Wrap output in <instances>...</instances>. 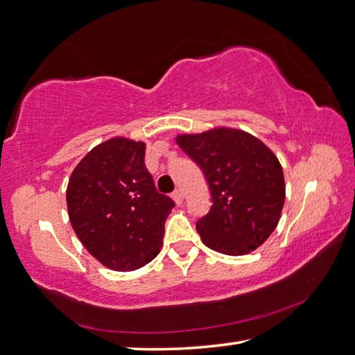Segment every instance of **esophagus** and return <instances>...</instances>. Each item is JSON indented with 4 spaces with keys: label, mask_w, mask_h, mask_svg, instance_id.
Segmentation results:
<instances>
[{
    "label": "esophagus",
    "mask_w": 355,
    "mask_h": 355,
    "mask_svg": "<svg viewBox=\"0 0 355 355\" xmlns=\"http://www.w3.org/2000/svg\"><path fill=\"white\" fill-rule=\"evenodd\" d=\"M171 198L176 204H182V201H184V195H182L181 190H174L171 193Z\"/></svg>",
    "instance_id": "1"
}]
</instances>
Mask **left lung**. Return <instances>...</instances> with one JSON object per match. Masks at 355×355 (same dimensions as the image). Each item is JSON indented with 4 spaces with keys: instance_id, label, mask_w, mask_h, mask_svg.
Listing matches in <instances>:
<instances>
[{
    "instance_id": "8db88e82",
    "label": "left lung",
    "mask_w": 355,
    "mask_h": 355,
    "mask_svg": "<svg viewBox=\"0 0 355 355\" xmlns=\"http://www.w3.org/2000/svg\"><path fill=\"white\" fill-rule=\"evenodd\" d=\"M178 145L201 168L212 196L196 221L202 243L227 256L256 250L275 231L285 201L282 166L256 137L237 129L179 135Z\"/></svg>"
}]
</instances>
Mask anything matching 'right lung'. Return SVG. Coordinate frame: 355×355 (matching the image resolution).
<instances>
[{"label":"right lung","instance_id":"right-lung-1","mask_svg":"<svg viewBox=\"0 0 355 355\" xmlns=\"http://www.w3.org/2000/svg\"><path fill=\"white\" fill-rule=\"evenodd\" d=\"M71 226L80 243L115 271L141 268L164 243L171 198L145 166V143L110 139L79 162L67 189Z\"/></svg>","mask_w":355,"mask_h":355}]
</instances>
